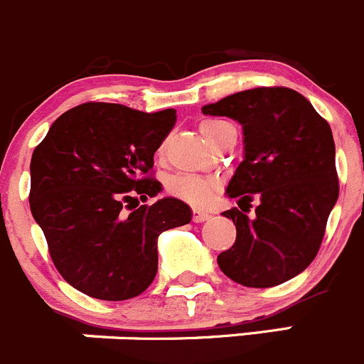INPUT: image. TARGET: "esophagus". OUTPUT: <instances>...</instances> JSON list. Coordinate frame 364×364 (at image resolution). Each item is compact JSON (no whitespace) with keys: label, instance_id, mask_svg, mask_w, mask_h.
Masks as SVG:
<instances>
[{"label":"esophagus","instance_id":"34e87169","mask_svg":"<svg viewBox=\"0 0 364 364\" xmlns=\"http://www.w3.org/2000/svg\"><path fill=\"white\" fill-rule=\"evenodd\" d=\"M211 218L208 211H200V209H193V222L200 223V222H205V220Z\"/></svg>","mask_w":364,"mask_h":364}]
</instances>
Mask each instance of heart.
<instances>
[{
	"label": "heart",
	"instance_id": "heart-1",
	"mask_svg": "<svg viewBox=\"0 0 364 364\" xmlns=\"http://www.w3.org/2000/svg\"><path fill=\"white\" fill-rule=\"evenodd\" d=\"M232 126L223 121H204L200 124V133L204 135L205 141L211 146L218 148L222 144L223 136ZM164 153V148L159 149V155ZM166 189L169 195L175 198L184 200L191 205H204L213 198L216 191V182L208 176L189 175V173H178V175L169 176L166 182Z\"/></svg>",
	"mask_w": 364,
	"mask_h": 364
}]
</instances>
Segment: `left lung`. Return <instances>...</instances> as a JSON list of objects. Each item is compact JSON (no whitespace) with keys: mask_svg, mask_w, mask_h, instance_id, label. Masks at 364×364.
<instances>
[{"mask_svg":"<svg viewBox=\"0 0 364 364\" xmlns=\"http://www.w3.org/2000/svg\"><path fill=\"white\" fill-rule=\"evenodd\" d=\"M243 128L245 156L228 186L238 205L259 198L255 219L232 208L236 242L218 267L243 287H274L311 265L338 202L336 146L328 122L296 90L262 86L202 108Z\"/></svg>","mask_w":364,"mask_h":364,"instance_id":"left-lung-1","label":"left lung"}]
</instances>
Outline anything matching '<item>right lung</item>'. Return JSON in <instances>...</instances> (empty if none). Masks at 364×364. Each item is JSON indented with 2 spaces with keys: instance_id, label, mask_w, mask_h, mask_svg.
<instances>
[{
  "instance_id": "add662e5",
  "label": "right lung",
  "mask_w": 364,
  "mask_h": 364,
  "mask_svg": "<svg viewBox=\"0 0 364 364\" xmlns=\"http://www.w3.org/2000/svg\"><path fill=\"white\" fill-rule=\"evenodd\" d=\"M175 122L171 108L85 102L63 113L32 153L30 211L59 274L82 294L105 301L142 294L159 269L160 232L191 222L182 200L139 205L136 198L162 191L153 155Z\"/></svg>"
}]
</instances>
